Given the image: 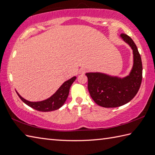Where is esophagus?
<instances>
[{
	"mask_svg": "<svg viewBox=\"0 0 155 155\" xmlns=\"http://www.w3.org/2000/svg\"><path fill=\"white\" fill-rule=\"evenodd\" d=\"M87 69L86 68H81L80 70H79V73L80 74H84V72H87Z\"/></svg>",
	"mask_w": 155,
	"mask_h": 155,
	"instance_id": "1",
	"label": "esophagus"
}]
</instances>
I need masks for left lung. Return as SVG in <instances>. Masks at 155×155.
<instances>
[{"mask_svg":"<svg viewBox=\"0 0 155 155\" xmlns=\"http://www.w3.org/2000/svg\"><path fill=\"white\" fill-rule=\"evenodd\" d=\"M133 51V64L128 75L120 77L101 72H87L88 90L98 105L104 108L118 107L135 97L143 77L141 57L134 41L126 34L120 35Z\"/></svg>","mask_w":155,"mask_h":155,"instance_id":"obj_1","label":"left lung"}]
</instances>
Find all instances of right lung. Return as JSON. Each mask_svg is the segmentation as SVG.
Returning a JSON list of instances; mask_svg holds the SVG:
<instances>
[{
	"label": "right lung",
	"mask_w": 155,
	"mask_h": 155,
	"mask_svg": "<svg viewBox=\"0 0 155 155\" xmlns=\"http://www.w3.org/2000/svg\"><path fill=\"white\" fill-rule=\"evenodd\" d=\"M76 78H77V77H73L65 81L51 97L41 101H29L22 97L17 91H16V92L23 103L27 104L28 107L41 112L53 111L60 108L64 104L68 96L70 88Z\"/></svg>",
	"instance_id": "obj_1"
}]
</instances>
